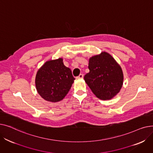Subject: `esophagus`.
Returning a JSON list of instances; mask_svg holds the SVG:
<instances>
[{"mask_svg":"<svg viewBox=\"0 0 153 153\" xmlns=\"http://www.w3.org/2000/svg\"><path fill=\"white\" fill-rule=\"evenodd\" d=\"M83 77H84L83 74H80L79 76H77L76 78H77V79H82V78H83Z\"/></svg>","mask_w":153,"mask_h":153,"instance_id":"34e87169","label":"esophagus"}]
</instances>
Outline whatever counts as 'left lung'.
Wrapping results in <instances>:
<instances>
[{"mask_svg": "<svg viewBox=\"0 0 153 153\" xmlns=\"http://www.w3.org/2000/svg\"><path fill=\"white\" fill-rule=\"evenodd\" d=\"M89 72L84 80L93 94L99 99H113L121 90L123 83L122 69L108 53L102 51L89 60Z\"/></svg>", "mask_w": 153, "mask_h": 153, "instance_id": "1", "label": "left lung"}]
</instances>
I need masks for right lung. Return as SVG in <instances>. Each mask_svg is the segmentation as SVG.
Wrapping results in <instances>:
<instances>
[{
  "instance_id": "1",
  "label": "right lung",
  "mask_w": 153,
  "mask_h": 153,
  "mask_svg": "<svg viewBox=\"0 0 153 153\" xmlns=\"http://www.w3.org/2000/svg\"><path fill=\"white\" fill-rule=\"evenodd\" d=\"M75 78L69 68L64 66L62 58L46 61L36 74V89L48 102L62 100L69 92Z\"/></svg>"
}]
</instances>
